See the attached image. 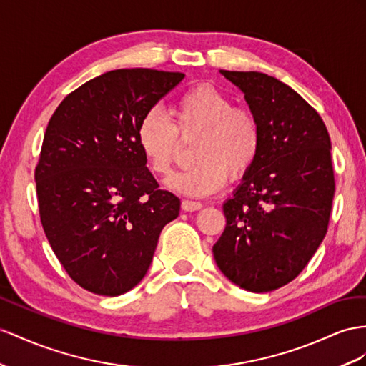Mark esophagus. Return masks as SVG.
Returning a JSON list of instances; mask_svg holds the SVG:
<instances>
[{"instance_id":"esophagus-1","label":"esophagus","mask_w":366,"mask_h":366,"mask_svg":"<svg viewBox=\"0 0 366 366\" xmlns=\"http://www.w3.org/2000/svg\"><path fill=\"white\" fill-rule=\"evenodd\" d=\"M181 207L184 212H194V210H199L202 209V204L198 201H189V199H184Z\"/></svg>"}]
</instances>
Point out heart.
I'll return each mask as SVG.
<instances>
[{"mask_svg":"<svg viewBox=\"0 0 366 366\" xmlns=\"http://www.w3.org/2000/svg\"><path fill=\"white\" fill-rule=\"evenodd\" d=\"M173 124L162 112L149 109L140 119L136 142L152 172L170 173L182 140L198 136L193 164L168 177L172 190L187 196H209L255 165L263 145V128L255 111L235 107L226 92L207 83L185 89L172 107Z\"/></svg>","mask_w":366,"mask_h":366,"instance_id":"b5f03b06","label":"heart"}]
</instances>
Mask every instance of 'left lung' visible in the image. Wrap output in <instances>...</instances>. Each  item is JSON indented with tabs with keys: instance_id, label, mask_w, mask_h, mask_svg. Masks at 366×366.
Segmentation results:
<instances>
[{
	"instance_id": "obj_1",
	"label": "left lung",
	"mask_w": 366,
	"mask_h": 366,
	"mask_svg": "<svg viewBox=\"0 0 366 366\" xmlns=\"http://www.w3.org/2000/svg\"><path fill=\"white\" fill-rule=\"evenodd\" d=\"M263 128L255 165L222 205L226 229L213 246L221 272L250 292L292 281L327 232L335 192L331 139L320 114L263 72L221 71Z\"/></svg>"
}]
</instances>
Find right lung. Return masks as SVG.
<instances>
[{"mask_svg": "<svg viewBox=\"0 0 366 366\" xmlns=\"http://www.w3.org/2000/svg\"><path fill=\"white\" fill-rule=\"evenodd\" d=\"M182 72L116 69L68 94L35 167L46 237L68 275L92 294L133 289L181 201L161 190L136 142L140 119Z\"/></svg>", "mask_w": 366, "mask_h": 366, "instance_id": "1", "label": "right lung"}]
</instances>
